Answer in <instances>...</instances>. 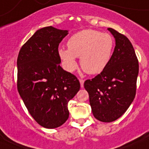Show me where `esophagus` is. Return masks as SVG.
I'll list each match as a JSON object with an SVG mask.
<instances>
[{
  "label": "esophagus",
  "instance_id": "obj_1",
  "mask_svg": "<svg viewBox=\"0 0 149 149\" xmlns=\"http://www.w3.org/2000/svg\"><path fill=\"white\" fill-rule=\"evenodd\" d=\"M79 83H80V86H81V88H83V87H84V79H79Z\"/></svg>",
  "mask_w": 149,
  "mask_h": 149
}]
</instances>
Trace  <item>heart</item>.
<instances>
[{
  "label": "heart",
  "mask_w": 149,
  "mask_h": 149,
  "mask_svg": "<svg viewBox=\"0 0 149 149\" xmlns=\"http://www.w3.org/2000/svg\"><path fill=\"white\" fill-rule=\"evenodd\" d=\"M68 49H58V56L68 71L77 67V58H80V65L88 74H99L110 63L114 39L108 33L93 29H85L72 35L67 42Z\"/></svg>",
  "instance_id": "heart-1"
}]
</instances>
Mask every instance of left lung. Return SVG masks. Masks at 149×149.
<instances>
[{"instance_id": "1", "label": "left lung", "mask_w": 149, "mask_h": 149, "mask_svg": "<svg viewBox=\"0 0 149 149\" xmlns=\"http://www.w3.org/2000/svg\"><path fill=\"white\" fill-rule=\"evenodd\" d=\"M115 39L110 63L100 74L84 83L94 118L112 122L125 113L136 93L139 61L129 39L113 29H107Z\"/></svg>"}]
</instances>
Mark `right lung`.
<instances>
[{"label":"right lung","instance_id":"obj_1","mask_svg":"<svg viewBox=\"0 0 149 149\" xmlns=\"http://www.w3.org/2000/svg\"><path fill=\"white\" fill-rule=\"evenodd\" d=\"M68 31L52 26L38 29L17 56L18 93L36 122L49 129L67 120L68 103L80 88L77 77L59 65L58 45Z\"/></svg>","mask_w":149,"mask_h":149}]
</instances>
